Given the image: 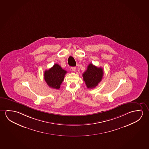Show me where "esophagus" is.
I'll return each mask as SVG.
<instances>
[{
  "label": "esophagus",
  "mask_w": 149,
  "mask_h": 149,
  "mask_svg": "<svg viewBox=\"0 0 149 149\" xmlns=\"http://www.w3.org/2000/svg\"><path fill=\"white\" fill-rule=\"evenodd\" d=\"M71 70H72V71H73V72H75L76 70V68L75 67H71Z\"/></svg>",
  "instance_id": "esophagus-1"
}]
</instances>
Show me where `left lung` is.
<instances>
[{"label": "left lung", "mask_w": 149, "mask_h": 149, "mask_svg": "<svg viewBox=\"0 0 149 149\" xmlns=\"http://www.w3.org/2000/svg\"><path fill=\"white\" fill-rule=\"evenodd\" d=\"M104 74L103 69L92 64L88 65L87 70L83 73V80L88 88H93L102 81Z\"/></svg>", "instance_id": "1"}]
</instances>
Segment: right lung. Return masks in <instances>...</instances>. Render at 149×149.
Here are the masks:
<instances>
[{"label": "right lung", "instance_id": "right-lung-1", "mask_svg": "<svg viewBox=\"0 0 149 149\" xmlns=\"http://www.w3.org/2000/svg\"><path fill=\"white\" fill-rule=\"evenodd\" d=\"M67 72L58 64H55L52 68L45 71L44 78L49 87L58 90Z\"/></svg>", "mask_w": 149, "mask_h": 149}]
</instances>
